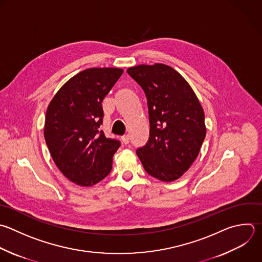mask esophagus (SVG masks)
<instances>
[{
  "label": "esophagus",
  "mask_w": 262,
  "mask_h": 262,
  "mask_svg": "<svg viewBox=\"0 0 262 262\" xmlns=\"http://www.w3.org/2000/svg\"><path fill=\"white\" fill-rule=\"evenodd\" d=\"M122 141H123V143H124V144H128V143H129V141H130V137H129V135L127 134V135L122 136Z\"/></svg>",
  "instance_id": "1"
}]
</instances>
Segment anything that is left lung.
I'll use <instances>...</instances> for the list:
<instances>
[{
    "label": "left lung",
    "mask_w": 262,
    "mask_h": 262,
    "mask_svg": "<svg viewBox=\"0 0 262 262\" xmlns=\"http://www.w3.org/2000/svg\"><path fill=\"white\" fill-rule=\"evenodd\" d=\"M143 89L148 106L149 137L136 154L152 177L178 179L196 159L206 136L203 107L183 77L162 63L127 70Z\"/></svg>",
    "instance_id": "obj_1"
}]
</instances>
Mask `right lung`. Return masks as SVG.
<instances>
[{"label":"right lung","instance_id":"add662e5","mask_svg":"<svg viewBox=\"0 0 262 262\" xmlns=\"http://www.w3.org/2000/svg\"><path fill=\"white\" fill-rule=\"evenodd\" d=\"M121 69H88L70 79L51 100L44 136L52 159L72 182L91 186L106 177L121 145L100 125L101 102L123 74Z\"/></svg>","mask_w":262,"mask_h":262}]
</instances>
